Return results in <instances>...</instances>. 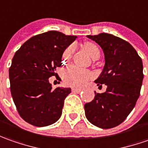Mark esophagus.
Masks as SVG:
<instances>
[{"mask_svg":"<svg viewBox=\"0 0 148 148\" xmlns=\"http://www.w3.org/2000/svg\"><path fill=\"white\" fill-rule=\"evenodd\" d=\"M83 90L81 89V88H72V92H77V93H79V92H81Z\"/></svg>","mask_w":148,"mask_h":148,"instance_id":"esophagus-1","label":"esophagus"}]
</instances>
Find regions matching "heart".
Masks as SVG:
<instances>
[{"label": "heart", "mask_w": 148, "mask_h": 148, "mask_svg": "<svg viewBox=\"0 0 148 148\" xmlns=\"http://www.w3.org/2000/svg\"><path fill=\"white\" fill-rule=\"evenodd\" d=\"M84 51L92 59L100 56V50L96 44L92 42H86L83 46ZM74 47L70 46L66 49L63 53V60L67 62L71 58L72 54L74 52ZM92 77V74L86 69H79L76 66H70L66 69L63 73L62 79L64 84L69 87L73 88H81L88 82V80Z\"/></svg>", "instance_id": "obj_1"}]
</instances>
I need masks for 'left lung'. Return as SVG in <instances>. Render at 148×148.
I'll return each instance as SVG.
<instances>
[{
	"label": "left lung",
	"mask_w": 148,
	"mask_h": 148,
	"mask_svg": "<svg viewBox=\"0 0 148 148\" xmlns=\"http://www.w3.org/2000/svg\"><path fill=\"white\" fill-rule=\"evenodd\" d=\"M102 49L105 65L94 82L106 91L95 92L94 99L84 105L85 115L91 124L101 129L120 125L130 115L140 95L143 79V61L128 42L109 33L88 35Z\"/></svg>",
	"instance_id": "1"
}]
</instances>
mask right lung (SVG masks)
<instances>
[{
    "label": "right lung",
    "mask_w": 148,
    "mask_h": 148,
    "mask_svg": "<svg viewBox=\"0 0 148 148\" xmlns=\"http://www.w3.org/2000/svg\"><path fill=\"white\" fill-rule=\"evenodd\" d=\"M76 38L48 31L28 39L14 54L9 69L10 92L18 114L30 125L44 127L60 118L71 88L53 89L49 78L56 76L64 50Z\"/></svg>",
    "instance_id": "obj_1"
}]
</instances>
